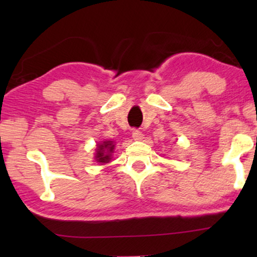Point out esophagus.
I'll return each instance as SVG.
<instances>
[{"mask_svg":"<svg viewBox=\"0 0 257 257\" xmlns=\"http://www.w3.org/2000/svg\"><path fill=\"white\" fill-rule=\"evenodd\" d=\"M132 137H133V139L135 140H143L144 139V135L140 131H138V130H135V131L132 132Z\"/></svg>","mask_w":257,"mask_h":257,"instance_id":"34e87169","label":"esophagus"}]
</instances>
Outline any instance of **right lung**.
<instances>
[{
  "label": "right lung",
  "instance_id": "obj_1",
  "mask_svg": "<svg viewBox=\"0 0 257 257\" xmlns=\"http://www.w3.org/2000/svg\"><path fill=\"white\" fill-rule=\"evenodd\" d=\"M113 142H110V140H106V142H103L99 145L97 146V151H96V160L98 163L101 164H106L111 160V154L113 153Z\"/></svg>",
  "mask_w": 257,
  "mask_h": 257
}]
</instances>
